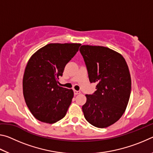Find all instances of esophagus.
Wrapping results in <instances>:
<instances>
[{"mask_svg": "<svg viewBox=\"0 0 153 153\" xmlns=\"http://www.w3.org/2000/svg\"><path fill=\"white\" fill-rule=\"evenodd\" d=\"M74 95H77V94H79L80 93H81V92L80 91H77V90H74Z\"/></svg>", "mask_w": 153, "mask_h": 153, "instance_id": "esophagus-1", "label": "esophagus"}]
</instances>
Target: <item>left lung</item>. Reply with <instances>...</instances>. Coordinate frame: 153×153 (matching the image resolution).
<instances>
[{
  "mask_svg": "<svg viewBox=\"0 0 153 153\" xmlns=\"http://www.w3.org/2000/svg\"><path fill=\"white\" fill-rule=\"evenodd\" d=\"M79 51L90 83L97 84L92 94H86V102L82 106L84 117L97 128H107L120 120L128 104V66L122 55L105 46L82 45Z\"/></svg>",
  "mask_w": 153,
  "mask_h": 153,
  "instance_id": "1",
  "label": "left lung"
}]
</instances>
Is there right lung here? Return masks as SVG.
<instances>
[{"mask_svg":"<svg viewBox=\"0 0 153 153\" xmlns=\"http://www.w3.org/2000/svg\"><path fill=\"white\" fill-rule=\"evenodd\" d=\"M80 45L48 44L30 59L23 78V92L28 108L38 120L54 123L65 116L74 91L59 86L58 79Z\"/></svg>","mask_w":153,"mask_h":153,"instance_id":"obj_1","label":"right lung"}]
</instances>
